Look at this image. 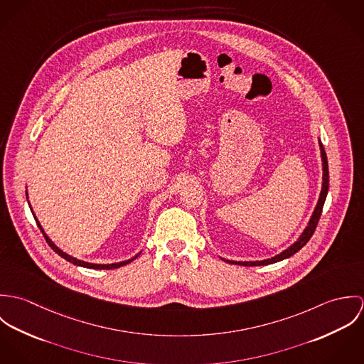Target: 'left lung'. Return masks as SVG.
Returning <instances> with one entry per match:
<instances>
[{
    "instance_id": "left-lung-1",
    "label": "left lung",
    "mask_w": 364,
    "mask_h": 364,
    "mask_svg": "<svg viewBox=\"0 0 364 364\" xmlns=\"http://www.w3.org/2000/svg\"><path fill=\"white\" fill-rule=\"evenodd\" d=\"M319 147H321V156H322V171H323V176H322V189H321V195H319V199H318V203H316V208L312 213L311 220L307 225V228L304 230V232L301 234V237L290 247L287 248L286 251H283L282 254L270 258V259L266 260H257V262H234V260H225L228 263H232V264H242V266H262V264H270V263H274V262H279V260L286 259V258H290L291 255H294L296 252H299L312 237L316 225H318V221H319V217H321V213H322V208H323V203H325V199H326V195H328V188H329V171H328V158H326V153L323 150V146L322 143L319 141Z\"/></svg>"
}]
</instances>
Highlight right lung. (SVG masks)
I'll return each instance as SVG.
<instances>
[{"label": "right lung", "instance_id": "1", "mask_svg": "<svg viewBox=\"0 0 364 364\" xmlns=\"http://www.w3.org/2000/svg\"><path fill=\"white\" fill-rule=\"evenodd\" d=\"M32 210V208H31ZM33 217H35V214H33ZM35 220H36V224H38V227L41 228V231L43 232V235H45V238H46V242L49 244V247L52 248L53 251L55 252V254H58L61 258H64L65 260H68V262H71V263H74V264H77V266H82V267H88V269H116V267H120V266H123V264H127V263H130L132 260L136 259L139 255H136L134 258H132V259L124 260V262H119V263H110V264H95V263H88V262H84V260H78L75 259V258H73V257H70V255H67L65 252H63L61 250H58L54 244H53L52 240L45 234V231H43V228H42V225L39 224V221H38V218L35 217Z\"/></svg>", "mask_w": 364, "mask_h": 364}]
</instances>
